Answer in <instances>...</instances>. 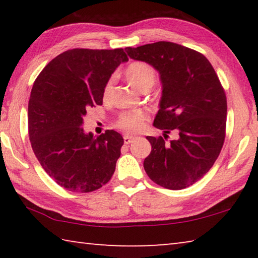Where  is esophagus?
<instances>
[{
    "mask_svg": "<svg viewBox=\"0 0 258 258\" xmlns=\"http://www.w3.org/2000/svg\"><path fill=\"white\" fill-rule=\"evenodd\" d=\"M135 140V138L133 135H125L124 137V143L125 145H130V143H132Z\"/></svg>",
    "mask_w": 258,
    "mask_h": 258,
    "instance_id": "34e87169",
    "label": "esophagus"
}]
</instances>
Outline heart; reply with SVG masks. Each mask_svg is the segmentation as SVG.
Segmentation results:
<instances>
[{
    "mask_svg": "<svg viewBox=\"0 0 258 258\" xmlns=\"http://www.w3.org/2000/svg\"><path fill=\"white\" fill-rule=\"evenodd\" d=\"M125 76L131 85L143 92L145 90H149L155 84L157 73L150 63L145 62V61H133L126 67ZM113 81L115 78L110 77L104 83L102 89V99L104 101L110 98L113 89ZM147 120L148 117L145 112L126 111L120 113L116 121V126L127 133H138L143 128Z\"/></svg>",
    "mask_w": 258,
    "mask_h": 258,
    "instance_id": "1",
    "label": "heart"
}]
</instances>
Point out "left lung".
Segmentation results:
<instances>
[{
    "label": "left lung",
    "instance_id": "8db88e82",
    "mask_svg": "<svg viewBox=\"0 0 258 258\" xmlns=\"http://www.w3.org/2000/svg\"><path fill=\"white\" fill-rule=\"evenodd\" d=\"M134 60L150 63L160 74L163 97L155 127L178 138L147 137L151 143L145 169L166 189L181 190L199 181L215 163L223 147L226 95L208 59L198 51L172 42L126 47Z\"/></svg>",
    "mask_w": 258,
    "mask_h": 258
}]
</instances>
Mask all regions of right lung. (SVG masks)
Returning a JSON list of instances; mask_svg holds the SVG:
<instances>
[{"instance_id": "right-lung-1", "label": "right lung", "mask_w": 258, "mask_h": 258, "mask_svg": "<svg viewBox=\"0 0 258 258\" xmlns=\"http://www.w3.org/2000/svg\"><path fill=\"white\" fill-rule=\"evenodd\" d=\"M124 49L64 51L43 68L28 102V135L43 169L72 192H92L110 181L124 145L107 130L97 139L82 128L83 116L102 104V89L127 61Z\"/></svg>"}]
</instances>
